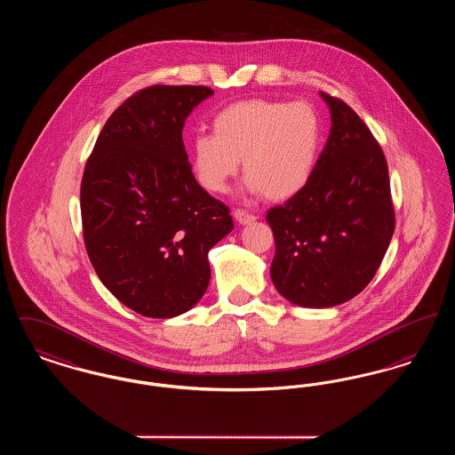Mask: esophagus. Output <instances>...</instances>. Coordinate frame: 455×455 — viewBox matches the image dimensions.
<instances>
[{
  "mask_svg": "<svg viewBox=\"0 0 455 455\" xmlns=\"http://www.w3.org/2000/svg\"><path fill=\"white\" fill-rule=\"evenodd\" d=\"M234 217H235V220H237L240 225H249V223H254V221H256V215H252V213H249V212H245V210H235Z\"/></svg>",
  "mask_w": 455,
  "mask_h": 455,
  "instance_id": "esophagus-1",
  "label": "esophagus"
}]
</instances>
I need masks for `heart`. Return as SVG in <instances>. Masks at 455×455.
I'll return each instance as SVG.
<instances>
[{
    "mask_svg": "<svg viewBox=\"0 0 455 455\" xmlns=\"http://www.w3.org/2000/svg\"><path fill=\"white\" fill-rule=\"evenodd\" d=\"M213 132L197 134L191 147L203 189L223 193L242 160L247 193L284 201L299 195L314 173L323 123L307 102L249 99L221 108Z\"/></svg>",
    "mask_w": 455,
    "mask_h": 455,
    "instance_id": "obj_1",
    "label": "heart"
}]
</instances>
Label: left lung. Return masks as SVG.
Listing matches in <instances>:
<instances>
[{
    "label": "left lung",
    "mask_w": 455,
    "mask_h": 455,
    "mask_svg": "<svg viewBox=\"0 0 455 455\" xmlns=\"http://www.w3.org/2000/svg\"><path fill=\"white\" fill-rule=\"evenodd\" d=\"M331 132L299 195L267 212L276 254L271 280L288 302L327 308L375 276L394 234L389 171L360 116L321 92Z\"/></svg>",
    "instance_id": "1"
}]
</instances>
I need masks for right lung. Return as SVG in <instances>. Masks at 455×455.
Listing matches in <instances>:
<instances>
[{
	"label": "right lung",
	"instance_id": "right-lung-1",
	"mask_svg": "<svg viewBox=\"0 0 455 455\" xmlns=\"http://www.w3.org/2000/svg\"><path fill=\"white\" fill-rule=\"evenodd\" d=\"M208 87L153 85L116 108L82 179L88 258L131 310L169 319L204 295L210 249L234 228L228 208L196 180L182 141Z\"/></svg>",
	"mask_w": 455,
	"mask_h": 455
}]
</instances>
